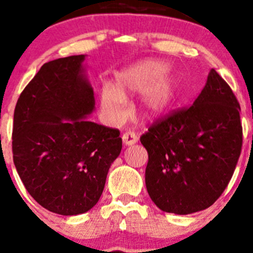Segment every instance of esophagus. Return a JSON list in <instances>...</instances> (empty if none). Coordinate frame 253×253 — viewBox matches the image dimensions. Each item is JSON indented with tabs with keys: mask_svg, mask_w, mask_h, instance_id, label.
I'll list each match as a JSON object with an SVG mask.
<instances>
[{
	"mask_svg": "<svg viewBox=\"0 0 253 253\" xmlns=\"http://www.w3.org/2000/svg\"><path fill=\"white\" fill-rule=\"evenodd\" d=\"M137 142H138V137L134 133H131V131L123 134V143H124L125 147L133 146V144H135Z\"/></svg>",
	"mask_w": 253,
	"mask_h": 253,
	"instance_id": "34e87169",
	"label": "esophagus"
}]
</instances>
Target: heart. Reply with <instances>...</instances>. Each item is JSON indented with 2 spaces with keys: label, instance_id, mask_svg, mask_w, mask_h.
I'll use <instances>...</instances> for the list:
<instances>
[{
  "label": "heart",
  "instance_id": "heart-1",
  "mask_svg": "<svg viewBox=\"0 0 253 253\" xmlns=\"http://www.w3.org/2000/svg\"><path fill=\"white\" fill-rule=\"evenodd\" d=\"M167 71L166 62L144 59L118 73L115 87H102V114L111 122H119L124 118L125 97L142 92L140 113L146 119H157L167 114L175 105L178 91L177 77Z\"/></svg>",
  "mask_w": 253,
  "mask_h": 253
}]
</instances>
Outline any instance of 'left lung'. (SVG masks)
<instances>
[{
  "mask_svg": "<svg viewBox=\"0 0 253 253\" xmlns=\"http://www.w3.org/2000/svg\"><path fill=\"white\" fill-rule=\"evenodd\" d=\"M241 107L215 69L193 106L152 125L140 137L148 152L146 186L166 213L213 205L231 181L242 148Z\"/></svg>",
  "mask_w": 253,
  "mask_h": 253,
  "instance_id": "obj_1",
  "label": "left lung"
}]
</instances>
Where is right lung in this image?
<instances>
[{
    "label": "right lung",
    "instance_id": "obj_1",
    "mask_svg": "<svg viewBox=\"0 0 253 253\" xmlns=\"http://www.w3.org/2000/svg\"><path fill=\"white\" fill-rule=\"evenodd\" d=\"M86 55L43 64L17 100L13 163L37 203L60 215L92 209L111 163L122 151L119 130L86 119L95 97Z\"/></svg>",
    "mask_w": 253,
    "mask_h": 253
}]
</instances>
